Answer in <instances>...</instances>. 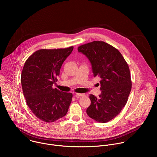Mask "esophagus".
<instances>
[{"mask_svg":"<svg viewBox=\"0 0 157 157\" xmlns=\"http://www.w3.org/2000/svg\"><path fill=\"white\" fill-rule=\"evenodd\" d=\"M75 95H76V97H78V96H85L84 94H81V93H76Z\"/></svg>","mask_w":157,"mask_h":157,"instance_id":"obj_1","label":"esophagus"}]
</instances>
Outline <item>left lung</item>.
Instances as JSON below:
<instances>
[{"mask_svg": "<svg viewBox=\"0 0 157 157\" xmlns=\"http://www.w3.org/2000/svg\"><path fill=\"white\" fill-rule=\"evenodd\" d=\"M92 64L94 76L101 79L99 98L89 95L91 105L87 115L100 123L115 118L125 105L132 89L129 67L120 52L102 41H94L79 46Z\"/></svg>", "mask_w": 157, "mask_h": 157, "instance_id": "1", "label": "left lung"}]
</instances>
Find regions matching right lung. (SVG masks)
I'll return each mask as SVG.
<instances>
[{
  "label": "right lung",
  "instance_id": "obj_1",
  "mask_svg": "<svg viewBox=\"0 0 157 157\" xmlns=\"http://www.w3.org/2000/svg\"><path fill=\"white\" fill-rule=\"evenodd\" d=\"M73 47L59 49H41L26 60L21 74V83L26 102L33 114L46 122L64 117L73 94L53 88L61 67Z\"/></svg>",
  "mask_w": 157,
  "mask_h": 157
}]
</instances>
